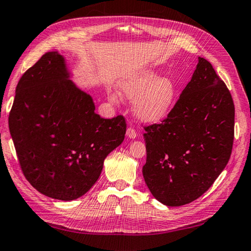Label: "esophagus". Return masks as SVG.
Returning a JSON list of instances; mask_svg holds the SVG:
<instances>
[{
    "instance_id": "1",
    "label": "esophagus",
    "mask_w": 251,
    "mask_h": 251,
    "mask_svg": "<svg viewBox=\"0 0 251 251\" xmlns=\"http://www.w3.org/2000/svg\"><path fill=\"white\" fill-rule=\"evenodd\" d=\"M126 136L129 139H135L136 138V131L133 129V127H127Z\"/></svg>"
}]
</instances>
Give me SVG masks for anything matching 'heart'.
<instances>
[{
	"mask_svg": "<svg viewBox=\"0 0 251 251\" xmlns=\"http://www.w3.org/2000/svg\"><path fill=\"white\" fill-rule=\"evenodd\" d=\"M125 97L135 99V112L142 121L156 124L164 120L176 102V84L169 77H159L153 70L131 73L119 83Z\"/></svg>",
	"mask_w": 251,
	"mask_h": 251,
	"instance_id": "1",
	"label": "heart"
}]
</instances>
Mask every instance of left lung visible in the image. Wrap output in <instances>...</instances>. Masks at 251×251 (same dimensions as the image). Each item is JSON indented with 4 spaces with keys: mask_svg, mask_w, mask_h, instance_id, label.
<instances>
[{
    "mask_svg": "<svg viewBox=\"0 0 251 251\" xmlns=\"http://www.w3.org/2000/svg\"><path fill=\"white\" fill-rule=\"evenodd\" d=\"M234 125L228 88L209 61L199 58L166 119L145 127L142 173L155 199L180 206L209 190L229 160Z\"/></svg>",
    "mask_w": 251,
    "mask_h": 251,
    "instance_id": "1",
    "label": "left lung"
}]
</instances>
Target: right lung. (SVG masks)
<instances>
[{
  "mask_svg": "<svg viewBox=\"0 0 251 251\" xmlns=\"http://www.w3.org/2000/svg\"><path fill=\"white\" fill-rule=\"evenodd\" d=\"M70 76L64 56L47 52L23 74L8 117L24 176L42 195L62 201L95 184L126 130L122 116L97 115L92 96Z\"/></svg>",
  "mask_w": 251,
  "mask_h": 251,
  "instance_id": "obj_1",
  "label": "right lung"
}]
</instances>
